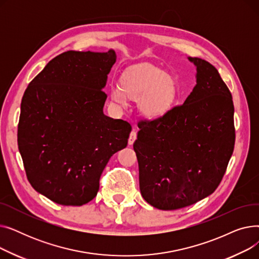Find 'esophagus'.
I'll return each mask as SVG.
<instances>
[{
	"instance_id": "1",
	"label": "esophagus",
	"mask_w": 259,
	"mask_h": 259,
	"mask_svg": "<svg viewBox=\"0 0 259 259\" xmlns=\"http://www.w3.org/2000/svg\"><path fill=\"white\" fill-rule=\"evenodd\" d=\"M135 140H137V132L135 131H132L129 135V140H128V144L131 146L133 145V143L135 142Z\"/></svg>"
}]
</instances>
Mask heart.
Here are the masks:
<instances>
[{
    "label": "heart",
    "mask_w": 259,
    "mask_h": 259,
    "mask_svg": "<svg viewBox=\"0 0 259 259\" xmlns=\"http://www.w3.org/2000/svg\"><path fill=\"white\" fill-rule=\"evenodd\" d=\"M111 100L126 106L127 98L139 102V110L148 120L167 116L179 99V86L164 71L151 66L130 67L122 73L120 85L110 87Z\"/></svg>",
    "instance_id": "obj_1"
}]
</instances>
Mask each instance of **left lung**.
Listing matches in <instances>:
<instances>
[{
  "mask_svg": "<svg viewBox=\"0 0 259 259\" xmlns=\"http://www.w3.org/2000/svg\"><path fill=\"white\" fill-rule=\"evenodd\" d=\"M188 60L196 67L192 92L164 118L140 122L133 144L142 196L159 210L181 209L211 195L234 149L231 92L213 65Z\"/></svg>",
  "mask_w": 259,
  "mask_h": 259,
  "instance_id": "obj_1",
  "label": "left lung"
}]
</instances>
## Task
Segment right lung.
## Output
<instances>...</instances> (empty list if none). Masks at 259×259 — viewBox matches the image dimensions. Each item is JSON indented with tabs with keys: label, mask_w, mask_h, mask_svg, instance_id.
<instances>
[{
	"label": "right lung",
	"mask_w": 259,
	"mask_h": 259,
	"mask_svg": "<svg viewBox=\"0 0 259 259\" xmlns=\"http://www.w3.org/2000/svg\"><path fill=\"white\" fill-rule=\"evenodd\" d=\"M115 62L113 49L64 52L23 95L18 146L27 179L59 205L92 200L107 162L127 146L131 126L103 111V89Z\"/></svg>",
	"instance_id": "right-lung-1"
}]
</instances>
